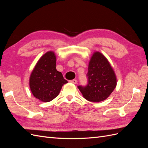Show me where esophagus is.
I'll use <instances>...</instances> for the list:
<instances>
[{
    "label": "esophagus",
    "mask_w": 148,
    "mask_h": 148,
    "mask_svg": "<svg viewBox=\"0 0 148 148\" xmlns=\"http://www.w3.org/2000/svg\"><path fill=\"white\" fill-rule=\"evenodd\" d=\"M70 83H73V84H77V79L70 80Z\"/></svg>",
    "instance_id": "1"
}]
</instances>
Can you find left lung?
I'll return each instance as SVG.
<instances>
[{"mask_svg":"<svg viewBox=\"0 0 148 148\" xmlns=\"http://www.w3.org/2000/svg\"><path fill=\"white\" fill-rule=\"evenodd\" d=\"M86 86H78L86 100L99 102L104 101L117 86V78L107 58L99 52H95L89 62Z\"/></svg>","mask_w":148,"mask_h":148,"instance_id":"8db88e82","label":"left lung"}]
</instances>
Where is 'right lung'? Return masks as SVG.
Segmentation results:
<instances>
[{"label":"right lung","instance_id":"1","mask_svg":"<svg viewBox=\"0 0 148 148\" xmlns=\"http://www.w3.org/2000/svg\"><path fill=\"white\" fill-rule=\"evenodd\" d=\"M68 83L56 69V56L53 51L46 52L36 64L29 77V88L33 95L42 102L56 98L62 86Z\"/></svg>","mask_w":148,"mask_h":148}]
</instances>
